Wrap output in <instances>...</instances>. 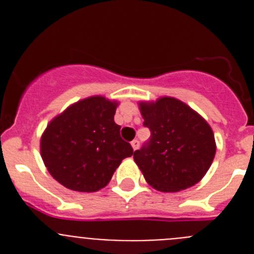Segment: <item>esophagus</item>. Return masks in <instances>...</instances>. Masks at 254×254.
Returning <instances> with one entry per match:
<instances>
[{
	"label": "esophagus",
	"instance_id": "1",
	"mask_svg": "<svg viewBox=\"0 0 254 254\" xmlns=\"http://www.w3.org/2000/svg\"><path fill=\"white\" fill-rule=\"evenodd\" d=\"M131 145H132V149L137 150L138 147H140V141H138V140H133L131 142Z\"/></svg>",
	"mask_w": 254,
	"mask_h": 254
}]
</instances>
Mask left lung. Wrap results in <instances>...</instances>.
<instances>
[{
  "mask_svg": "<svg viewBox=\"0 0 254 254\" xmlns=\"http://www.w3.org/2000/svg\"><path fill=\"white\" fill-rule=\"evenodd\" d=\"M138 107L151 136L133 159L147 183L160 192H178L198 183L216 152L210 125L172 96L140 102Z\"/></svg>",
  "mask_w": 254,
  "mask_h": 254,
  "instance_id": "obj_1",
  "label": "left lung"
}]
</instances>
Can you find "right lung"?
<instances>
[{"label":"right lung","instance_id":"right-lung-1","mask_svg":"<svg viewBox=\"0 0 254 254\" xmlns=\"http://www.w3.org/2000/svg\"><path fill=\"white\" fill-rule=\"evenodd\" d=\"M118 103L90 96L69 105L47 126L40 155L51 176L68 190L96 192L133 154L114 122Z\"/></svg>","mask_w":254,"mask_h":254}]
</instances>
